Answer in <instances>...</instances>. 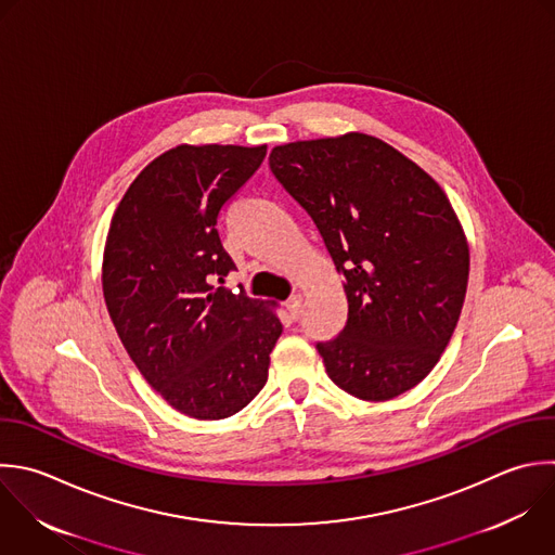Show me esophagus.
Here are the masks:
<instances>
[{
  "label": "esophagus",
  "instance_id": "esophagus-1",
  "mask_svg": "<svg viewBox=\"0 0 555 555\" xmlns=\"http://www.w3.org/2000/svg\"><path fill=\"white\" fill-rule=\"evenodd\" d=\"M286 310H288V314H291V319H299V314H301V295H293L288 301H286Z\"/></svg>",
  "mask_w": 555,
  "mask_h": 555
}]
</instances>
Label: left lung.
<instances>
[{
    "label": "left lung",
    "instance_id": "left-lung-1",
    "mask_svg": "<svg viewBox=\"0 0 555 555\" xmlns=\"http://www.w3.org/2000/svg\"><path fill=\"white\" fill-rule=\"evenodd\" d=\"M269 165L345 278L347 323L317 345L330 379L362 401L414 388L449 345L468 282V243L444 191L362 132L278 145Z\"/></svg>",
    "mask_w": 555,
    "mask_h": 555
}]
</instances>
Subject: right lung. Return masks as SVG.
Returning <instances> with one entry per match:
<instances>
[{"label":"right lung","instance_id":"obj_1","mask_svg":"<svg viewBox=\"0 0 555 555\" xmlns=\"http://www.w3.org/2000/svg\"><path fill=\"white\" fill-rule=\"evenodd\" d=\"M267 145H178L119 202L102 286L115 330L147 384L178 412L217 421L267 384L282 323L275 304L215 286L234 269L219 238L225 202Z\"/></svg>","mask_w":555,"mask_h":555}]
</instances>
